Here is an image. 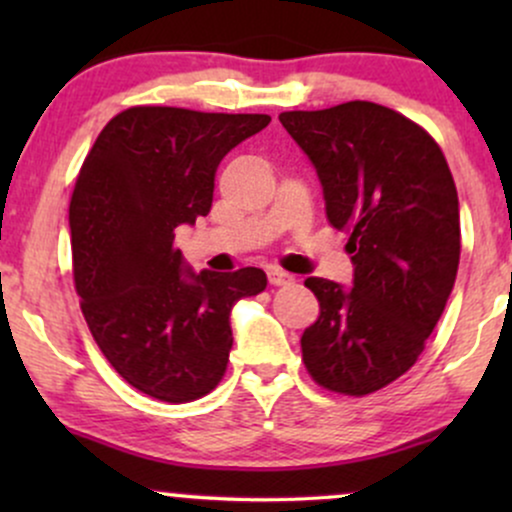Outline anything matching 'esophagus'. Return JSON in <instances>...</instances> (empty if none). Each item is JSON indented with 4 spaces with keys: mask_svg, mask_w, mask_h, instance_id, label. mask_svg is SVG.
<instances>
[{
    "mask_svg": "<svg viewBox=\"0 0 512 512\" xmlns=\"http://www.w3.org/2000/svg\"><path fill=\"white\" fill-rule=\"evenodd\" d=\"M267 276H269V284H274V286H289L293 281V276L279 267H269Z\"/></svg>",
    "mask_w": 512,
    "mask_h": 512,
    "instance_id": "esophagus-1",
    "label": "esophagus"
}]
</instances>
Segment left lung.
<instances>
[{
	"label": "left lung",
	"instance_id": "1",
	"mask_svg": "<svg viewBox=\"0 0 512 512\" xmlns=\"http://www.w3.org/2000/svg\"><path fill=\"white\" fill-rule=\"evenodd\" d=\"M279 120L315 166L354 262L351 289L305 279L320 317L301 337L303 363L327 390L370 395L414 366L455 286V180L431 134L385 105L349 101Z\"/></svg>",
	"mask_w": 512,
	"mask_h": 512
}]
</instances>
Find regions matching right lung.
<instances>
[{
	"label": "right lung",
	"instance_id": "1",
	"mask_svg": "<svg viewBox=\"0 0 512 512\" xmlns=\"http://www.w3.org/2000/svg\"><path fill=\"white\" fill-rule=\"evenodd\" d=\"M269 120L137 105L103 127L79 170L69 231L81 313L110 366L144 395H209L226 373L233 305L267 286L257 267L195 274L175 228L209 214L221 158Z\"/></svg>",
	"mask_w": 512,
	"mask_h": 512
}]
</instances>
